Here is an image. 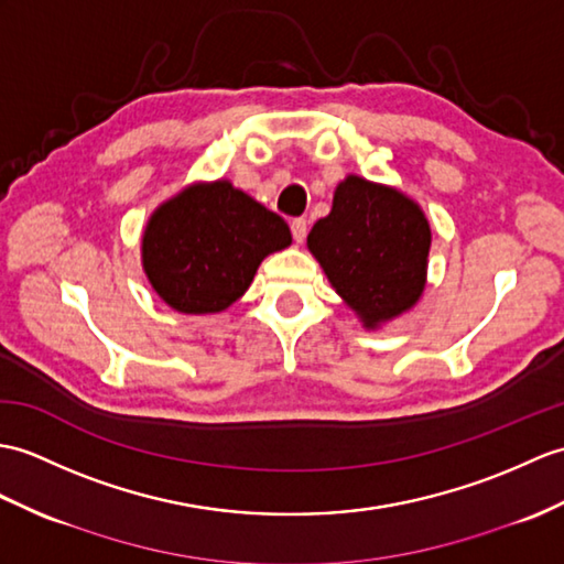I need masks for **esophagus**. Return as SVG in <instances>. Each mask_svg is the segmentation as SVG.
I'll list each match as a JSON object with an SVG mask.
<instances>
[{
	"instance_id": "1",
	"label": "esophagus",
	"mask_w": 564,
	"mask_h": 564,
	"mask_svg": "<svg viewBox=\"0 0 564 564\" xmlns=\"http://www.w3.org/2000/svg\"><path fill=\"white\" fill-rule=\"evenodd\" d=\"M291 232H293V240L295 242H303L307 238V220L305 218H295L291 223Z\"/></svg>"
}]
</instances>
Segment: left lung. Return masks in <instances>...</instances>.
Masks as SVG:
<instances>
[{
    "mask_svg": "<svg viewBox=\"0 0 564 564\" xmlns=\"http://www.w3.org/2000/svg\"><path fill=\"white\" fill-rule=\"evenodd\" d=\"M307 247L370 329L411 310L423 293L430 226L417 204L397 189L346 177L332 214L310 230Z\"/></svg>",
    "mask_w": 564,
    "mask_h": 564,
    "instance_id": "8db88e82",
    "label": "left lung"
}]
</instances>
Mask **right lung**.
I'll return each mask as SVG.
<instances>
[{"mask_svg": "<svg viewBox=\"0 0 564 564\" xmlns=\"http://www.w3.org/2000/svg\"><path fill=\"white\" fill-rule=\"evenodd\" d=\"M291 245L288 223L230 182L187 187L143 232V271L170 307L208 314L250 288L261 259Z\"/></svg>", "mask_w": 564, "mask_h": 564, "instance_id": "right-lung-1", "label": "right lung"}]
</instances>
